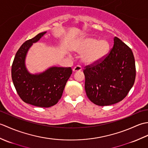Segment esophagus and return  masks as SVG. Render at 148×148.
I'll return each mask as SVG.
<instances>
[{
	"label": "esophagus",
	"mask_w": 148,
	"mask_h": 148,
	"mask_svg": "<svg viewBox=\"0 0 148 148\" xmlns=\"http://www.w3.org/2000/svg\"><path fill=\"white\" fill-rule=\"evenodd\" d=\"M81 70H82V68H81L80 65H76V67H74L73 69H72V71H73L74 72H79V71H81Z\"/></svg>",
	"instance_id": "obj_1"
}]
</instances>
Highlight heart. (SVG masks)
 <instances>
[{
    "mask_svg": "<svg viewBox=\"0 0 148 148\" xmlns=\"http://www.w3.org/2000/svg\"><path fill=\"white\" fill-rule=\"evenodd\" d=\"M110 45L106 40H98L92 37H86L77 44L76 51L82 54L81 60L84 64L93 65L102 61L108 55Z\"/></svg>",
    "mask_w": 148,
    "mask_h": 148,
    "instance_id": "obj_1",
    "label": "heart"
}]
</instances>
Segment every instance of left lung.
I'll list each match as a JSON object with an SVG mask.
<instances>
[{
  "mask_svg": "<svg viewBox=\"0 0 148 148\" xmlns=\"http://www.w3.org/2000/svg\"><path fill=\"white\" fill-rule=\"evenodd\" d=\"M83 72L90 101L100 106L114 104L127 95L134 84L136 71L132 51L114 37L109 55L95 65L86 66Z\"/></svg>",
  "mask_w": 148,
  "mask_h": 148,
  "instance_id": "left-lung-1",
  "label": "left lung"
}]
</instances>
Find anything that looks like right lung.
<instances>
[{
    "label": "right lung",
    "mask_w": 148,
    "mask_h": 148,
    "mask_svg": "<svg viewBox=\"0 0 148 148\" xmlns=\"http://www.w3.org/2000/svg\"><path fill=\"white\" fill-rule=\"evenodd\" d=\"M46 32L25 42L16 53L11 68L12 80L21 100L40 108H49L61 99L65 84L72 74L71 67H51L41 73L31 74L25 65L27 53L33 43Z\"/></svg>",
    "instance_id": "add662e5"
}]
</instances>
